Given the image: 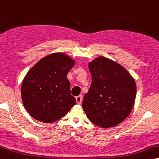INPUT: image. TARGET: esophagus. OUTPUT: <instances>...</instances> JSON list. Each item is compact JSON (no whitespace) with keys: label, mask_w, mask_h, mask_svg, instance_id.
Segmentation results:
<instances>
[{"label":"esophagus","mask_w":159,"mask_h":159,"mask_svg":"<svg viewBox=\"0 0 159 159\" xmlns=\"http://www.w3.org/2000/svg\"><path fill=\"white\" fill-rule=\"evenodd\" d=\"M76 101L77 104H81L82 102H83V96L80 95V96H78V97H76Z\"/></svg>","instance_id":"1"}]
</instances>
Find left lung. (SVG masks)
Returning <instances> with one entry per match:
<instances>
[{"label":"left lung","mask_w":159,"mask_h":159,"mask_svg":"<svg viewBox=\"0 0 159 159\" xmlns=\"http://www.w3.org/2000/svg\"><path fill=\"white\" fill-rule=\"evenodd\" d=\"M91 87L82 106L97 126L108 128L122 122L134 107L136 82L125 68L112 60L99 57L89 63Z\"/></svg>","instance_id":"8db88e82"}]
</instances>
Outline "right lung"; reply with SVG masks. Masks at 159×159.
<instances>
[{"label":"right lung","instance_id":"add662e5","mask_svg":"<svg viewBox=\"0 0 159 159\" xmlns=\"http://www.w3.org/2000/svg\"><path fill=\"white\" fill-rule=\"evenodd\" d=\"M74 64L75 61L67 54L53 53L29 70L23 80L21 98L25 110L34 119L54 122L76 105L67 79Z\"/></svg>","mask_w":159,"mask_h":159}]
</instances>
